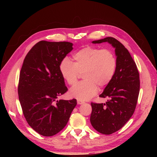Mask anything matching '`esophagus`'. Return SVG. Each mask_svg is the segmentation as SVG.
Masks as SVG:
<instances>
[{"mask_svg": "<svg viewBox=\"0 0 157 157\" xmlns=\"http://www.w3.org/2000/svg\"><path fill=\"white\" fill-rule=\"evenodd\" d=\"M77 102L78 104H84L85 102H83V101H81V100H78Z\"/></svg>", "mask_w": 157, "mask_h": 157, "instance_id": "esophagus-1", "label": "esophagus"}]
</instances>
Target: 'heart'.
Returning <instances> with one entry per match:
<instances>
[{"label":"heart","instance_id":"b5f03b06","mask_svg":"<svg viewBox=\"0 0 157 157\" xmlns=\"http://www.w3.org/2000/svg\"><path fill=\"white\" fill-rule=\"evenodd\" d=\"M73 63L67 57L61 60L59 70L62 78L69 86L75 85L80 76L85 79L71 90V97L86 101L97 92L98 86L102 88L112 80L117 69L114 53L108 49L86 46L72 55Z\"/></svg>","mask_w":157,"mask_h":157}]
</instances>
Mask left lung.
I'll use <instances>...</instances> for the list:
<instances>
[{"instance_id": "left-lung-1", "label": "left lung", "mask_w": 157, "mask_h": 157, "mask_svg": "<svg viewBox=\"0 0 157 157\" xmlns=\"http://www.w3.org/2000/svg\"><path fill=\"white\" fill-rule=\"evenodd\" d=\"M108 42L115 48L117 69L110 83L100 97L108 98L105 103L91 102L90 122L103 134L109 135L119 130L135 111L140 89L139 73L128 49L115 38L108 37L92 43Z\"/></svg>"}]
</instances>
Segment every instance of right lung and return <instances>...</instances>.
<instances>
[{"label": "right lung", "mask_w": 157, "mask_h": 157, "mask_svg": "<svg viewBox=\"0 0 157 157\" xmlns=\"http://www.w3.org/2000/svg\"><path fill=\"white\" fill-rule=\"evenodd\" d=\"M72 49L69 42L41 40L23 60L18 86L19 101L29 125L43 136L61 131L77 104L75 98L56 101L68 90L59 64Z\"/></svg>", "instance_id": "1"}]
</instances>
